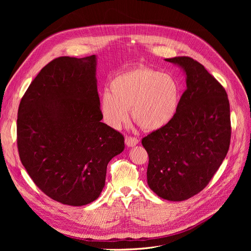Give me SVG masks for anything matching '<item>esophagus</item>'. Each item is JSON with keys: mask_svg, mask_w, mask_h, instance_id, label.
Segmentation results:
<instances>
[{"mask_svg": "<svg viewBox=\"0 0 251 251\" xmlns=\"http://www.w3.org/2000/svg\"><path fill=\"white\" fill-rule=\"evenodd\" d=\"M138 142H139V140H138L137 138H135V137L127 136V137L125 138V143H126V146H127V147H129V148L135 147L136 144H138Z\"/></svg>", "mask_w": 251, "mask_h": 251, "instance_id": "34e87169", "label": "esophagus"}]
</instances>
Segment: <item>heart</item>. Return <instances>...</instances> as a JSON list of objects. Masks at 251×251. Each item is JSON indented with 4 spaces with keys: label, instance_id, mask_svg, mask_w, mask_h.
<instances>
[{
    "label": "heart",
    "instance_id": "obj_1",
    "mask_svg": "<svg viewBox=\"0 0 251 251\" xmlns=\"http://www.w3.org/2000/svg\"><path fill=\"white\" fill-rule=\"evenodd\" d=\"M180 101L181 85L175 77L141 66L113 78L111 91L105 89L100 96V111L105 124L120 129L131 108L143 129L157 131L172 123Z\"/></svg>",
    "mask_w": 251,
    "mask_h": 251
}]
</instances>
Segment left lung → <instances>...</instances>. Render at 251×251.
Returning <instances> with one entry per match:
<instances>
[{"instance_id": "obj_1", "label": "left lung", "mask_w": 251, "mask_h": 251, "mask_svg": "<svg viewBox=\"0 0 251 251\" xmlns=\"http://www.w3.org/2000/svg\"><path fill=\"white\" fill-rule=\"evenodd\" d=\"M165 61L185 73L186 90L172 123L141 143L150 157V188L164 200L181 201L201 192L226 157L230 104L225 88L201 63L189 57Z\"/></svg>"}]
</instances>
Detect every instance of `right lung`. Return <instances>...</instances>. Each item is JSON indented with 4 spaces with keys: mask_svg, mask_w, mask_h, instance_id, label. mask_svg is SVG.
I'll return each mask as SVG.
<instances>
[{
    "mask_svg": "<svg viewBox=\"0 0 251 251\" xmlns=\"http://www.w3.org/2000/svg\"><path fill=\"white\" fill-rule=\"evenodd\" d=\"M97 56L60 57L41 70L18 109L22 165L51 200L85 205L100 196L124 137L100 122Z\"/></svg>",
    "mask_w": 251,
    "mask_h": 251,
    "instance_id": "1",
    "label": "right lung"
}]
</instances>
